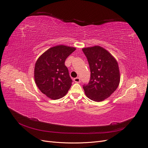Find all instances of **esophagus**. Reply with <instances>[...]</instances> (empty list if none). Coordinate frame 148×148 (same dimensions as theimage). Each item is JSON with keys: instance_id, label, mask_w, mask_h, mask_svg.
Segmentation results:
<instances>
[{"instance_id": "esophagus-1", "label": "esophagus", "mask_w": 148, "mask_h": 148, "mask_svg": "<svg viewBox=\"0 0 148 148\" xmlns=\"http://www.w3.org/2000/svg\"><path fill=\"white\" fill-rule=\"evenodd\" d=\"M74 81L75 83H80V79L79 78V77H76V78L74 79Z\"/></svg>"}]
</instances>
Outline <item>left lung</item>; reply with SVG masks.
<instances>
[{"label":"left lung","instance_id":"1","mask_svg":"<svg viewBox=\"0 0 148 148\" xmlns=\"http://www.w3.org/2000/svg\"><path fill=\"white\" fill-rule=\"evenodd\" d=\"M86 56L90 79L83 85L86 97L94 101H102L118 88L120 73L118 62L107 50L96 45L82 49Z\"/></svg>","mask_w":148,"mask_h":148}]
</instances>
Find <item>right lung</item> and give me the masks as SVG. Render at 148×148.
<instances>
[{
  "label": "right lung",
  "mask_w": 148,
  "mask_h": 148,
  "mask_svg": "<svg viewBox=\"0 0 148 148\" xmlns=\"http://www.w3.org/2000/svg\"><path fill=\"white\" fill-rule=\"evenodd\" d=\"M75 48L60 45L45 51L36 62L34 78L42 94L52 99L64 97L71 88L73 80L65 65L66 59Z\"/></svg>",
  "instance_id": "add662e5"
}]
</instances>
